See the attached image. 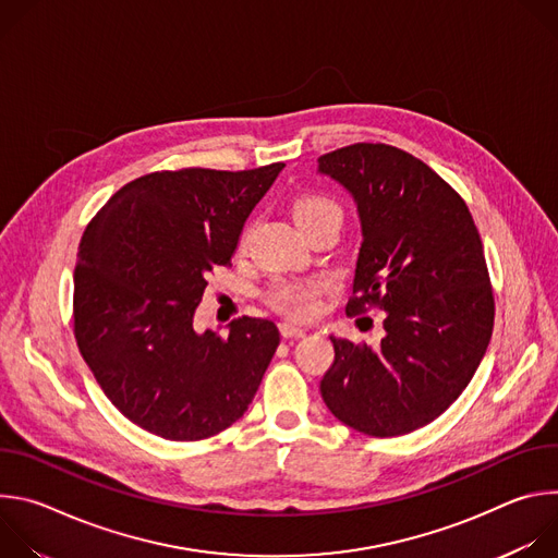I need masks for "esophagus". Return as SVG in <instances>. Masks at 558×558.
<instances>
[{
  "mask_svg": "<svg viewBox=\"0 0 558 558\" xmlns=\"http://www.w3.org/2000/svg\"><path fill=\"white\" fill-rule=\"evenodd\" d=\"M280 333H282V338H304L306 336V329H302V327H295V325H289V323H282L280 325Z\"/></svg>",
  "mask_w": 558,
  "mask_h": 558,
  "instance_id": "34e87169",
  "label": "esophagus"
}]
</instances>
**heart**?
Instances as JSON below:
<instances>
[{"mask_svg": "<svg viewBox=\"0 0 558 558\" xmlns=\"http://www.w3.org/2000/svg\"><path fill=\"white\" fill-rule=\"evenodd\" d=\"M327 211H340V209L331 198L323 194H302L293 201L295 222L327 214ZM245 241H247V233L243 235L241 247H245ZM323 291H325L323 282H280L271 289L269 302L276 311L289 317H298V320H306V317H311L317 311V306H320Z\"/></svg>", "mask_w": 558, "mask_h": 558, "instance_id": "heart-1", "label": "heart"}]
</instances>
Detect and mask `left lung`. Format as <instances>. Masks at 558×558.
Returning <instances> with one entry per match:
<instances>
[{
  "mask_svg": "<svg viewBox=\"0 0 558 558\" xmlns=\"http://www.w3.org/2000/svg\"><path fill=\"white\" fill-rule=\"evenodd\" d=\"M353 198L362 227L353 298L384 311L377 349L333 338L320 381L353 430L397 437L437 420L472 379L493 336L484 245L461 196L413 154L355 143L317 158Z\"/></svg>",
  "mask_w": 558,
  "mask_h": 558,
  "instance_id": "left-lung-1",
  "label": "left lung"
}]
</instances>
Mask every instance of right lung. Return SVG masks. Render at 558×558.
Masks as SVG:
<instances>
[{
  "mask_svg": "<svg viewBox=\"0 0 558 558\" xmlns=\"http://www.w3.org/2000/svg\"><path fill=\"white\" fill-rule=\"evenodd\" d=\"M282 168L154 172L121 187L86 227L74 269L76 347L143 430L196 441L250 409L278 327L241 317L220 338L198 333L194 313Z\"/></svg>",
  "mask_w": 558,
  "mask_h": 558,
  "instance_id": "add662e5",
  "label": "right lung"
}]
</instances>
